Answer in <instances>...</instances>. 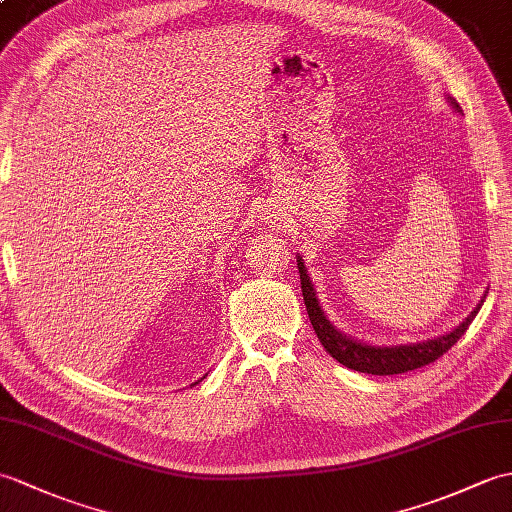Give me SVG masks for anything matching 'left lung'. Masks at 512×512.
I'll use <instances>...</instances> for the list:
<instances>
[{
    "label": "left lung",
    "mask_w": 512,
    "mask_h": 512,
    "mask_svg": "<svg viewBox=\"0 0 512 512\" xmlns=\"http://www.w3.org/2000/svg\"><path fill=\"white\" fill-rule=\"evenodd\" d=\"M447 102L456 113H462V109L454 98H447ZM296 266H299V272H301L303 301H305L307 314H310L312 327L316 331L320 344H323L331 358L338 360L342 366L353 368V371H360V373H368V375L408 373V371H414V368H421V366L441 358L445 351H449L462 336H465L467 327L471 325V320L478 316L486 294H489V290H486L480 303L473 307V312L465 320H462L458 327L447 331V334H441L436 338H427L423 342L390 344V347H386V344L362 342V340L351 338L347 334H342L340 329H336L334 323L327 318L323 305H320V301H318L316 288H314L310 275H307L305 261L299 253H296Z\"/></svg>",
    "instance_id": "obj_1"
}]
</instances>
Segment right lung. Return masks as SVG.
<instances>
[{
	"label": "right lung",
	"mask_w": 512,
	"mask_h": 512,
	"mask_svg": "<svg viewBox=\"0 0 512 512\" xmlns=\"http://www.w3.org/2000/svg\"><path fill=\"white\" fill-rule=\"evenodd\" d=\"M200 379H202V377H200ZM200 379H198V382H200ZM198 382H196V384H198ZM192 386H194V384H192Z\"/></svg>",
	"instance_id": "1"
}]
</instances>
